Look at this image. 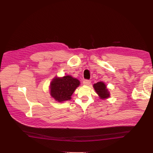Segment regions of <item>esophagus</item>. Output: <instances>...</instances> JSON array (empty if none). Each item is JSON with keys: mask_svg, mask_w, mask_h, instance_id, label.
<instances>
[{"mask_svg": "<svg viewBox=\"0 0 153 153\" xmlns=\"http://www.w3.org/2000/svg\"><path fill=\"white\" fill-rule=\"evenodd\" d=\"M91 84V81L90 80H85L83 82V84L84 85H89Z\"/></svg>", "mask_w": 153, "mask_h": 153, "instance_id": "1", "label": "esophagus"}]
</instances>
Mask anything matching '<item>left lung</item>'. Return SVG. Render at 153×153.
Masks as SVG:
<instances>
[{
	"label": "left lung",
	"mask_w": 153,
	"mask_h": 153,
	"mask_svg": "<svg viewBox=\"0 0 153 153\" xmlns=\"http://www.w3.org/2000/svg\"><path fill=\"white\" fill-rule=\"evenodd\" d=\"M93 87L100 99L105 100L108 98L110 96V92L103 82H97L96 84L93 85Z\"/></svg>",
	"instance_id": "left-lung-1"
}]
</instances>
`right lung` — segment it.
Segmentation results:
<instances>
[{"mask_svg":"<svg viewBox=\"0 0 153 153\" xmlns=\"http://www.w3.org/2000/svg\"><path fill=\"white\" fill-rule=\"evenodd\" d=\"M80 84L79 80L71 75L62 77L55 76L50 82V96L59 103L70 100L73 92Z\"/></svg>","mask_w":153,"mask_h":153,"instance_id":"1","label":"right lung"}]
</instances>
